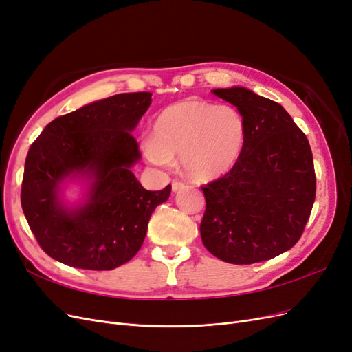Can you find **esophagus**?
<instances>
[{
    "label": "esophagus",
    "mask_w": 352,
    "mask_h": 352,
    "mask_svg": "<svg viewBox=\"0 0 352 352\" xmlns=\"http://www.w3.org/2000/svg\"><path fill=\"white\" fill-rule=\"evenodd\" d=\"M185 186V184L182 182V180H173L172 182V189H173V192H177L179 189H182Z\"/></svg>",
    "instance_id": "1"
}]
</instances>
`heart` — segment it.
<instances>
[{"instance_id": "heart-1", "label": "heart", "mask_w": 352, "mask_h": 352, "mask_svg": "<svg viewBox=\"0 0 352 352\" xmlns=\"http://www.w3.org/2000/svg\"><path fill=\"white\" fill-rule=\"evenodd\" d=\"M245 144L241 114L230 105L185 100L168 105L154 122L153 138L144 144L153 164L167 167L180 157L184 172L195 180L226 175Z\"/></svg>"}]
</instances>
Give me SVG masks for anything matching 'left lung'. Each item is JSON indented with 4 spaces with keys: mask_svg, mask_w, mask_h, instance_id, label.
Returning a JSON list of instances; mask_svg holds the SVG:
<instances>
[{
    "mask_svg": "<svg viewBox=\"0 0 352 352\" xmlns=\"http://www.w3.org/2000/svg\"><path fill=\"white\" fill-rule=\"evenodd\" d=\"M212 94L238 109L245 144L236 164L202 186V243L232 264L270 260L300 241L310 219L316 199L310 144L280 104L242 87Z\"/></svg>",
    "mask_w": 352,
    "mask_h": 352,
    "instance_id": "left-lung-1",
    "label": "left lung"
}]
</instances>
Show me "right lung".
I'll return each instance as SVG.
<instances>
[{
	"instance_id": "right-lung-1",
	"label": "right lung",
	"mask_w": 352,
	"mask_h": 352,
	"mask_svg": "<svg viewBox=\"0 0 352 352\" xmlns=\"http://www.w3.org/2000/svg\"><path fill=\"white\" fill-rule=\"evenodd\" d=\"M151 92L113 95L60 116L30 145L22 208L39 247L70 267L111 270L140 251L148 221L172 185L146 190L131 167L141 153L131 132L151 105ZM93 179L89 201L69 210L58 197L69 175Z\"/></svg>"
}]
</instances>
